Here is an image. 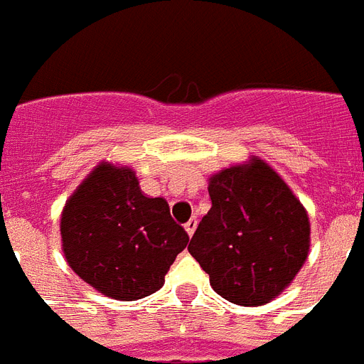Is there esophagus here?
I'll list each match as a JSON object with an SVG mask.
<instances>
[{"instance_id": "34e87169", "label": "esophagus", "mask_w": 364, "mask_h": 364, "mask_svg": "<svg viewBox=\"0 0 364 364\" xmlns=\"http://www.w3.org/2000/svg\"><path fill=\"white\" fill-rule=\"evenodd\" d=\"M196 226H198L196 218H191V220H187V223H185V230H187L188 237H192V233L196 232Z\"/></svg>"}]
</instances>
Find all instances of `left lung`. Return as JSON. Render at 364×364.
Returning <instances> with one entry per match:
<instances>
[{
  "label": "left lung",
  "instance_id": "left-lung-1",
  "mask_svg": "<svg viewBox=\"0 0 364 364\" xmlns=\"http://www.w3.org/2000/svg\"><path fill=\"white\" fill-rule=\"evenodd\" d=\"M209 198L211 209L198 224L188 252L224 299L265 305L294 280L309 256L305 208L259 159L213 176Z\"/></svg>",
  "mask_w": 364,
  "mask_h": 364
}]
</instances>
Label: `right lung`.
I'll use <instances>...</instances> for the list:
<instances>
[{"label":"right lung","instance_id":"obj_1","mask_svg":"<svg viewBox=\"0 0 364 364\" xmlns=\"http://www.w3.org/2000/svg\"><path fill=\"white\" fill-rule=\"evenodd\" d=\"M65 258L100 294L136 301L164 284L188 243L164 198H147L131 168L99 164L61 215Z\"/></svg>","mask_w":364,"mask_h":364}]
</instances>
